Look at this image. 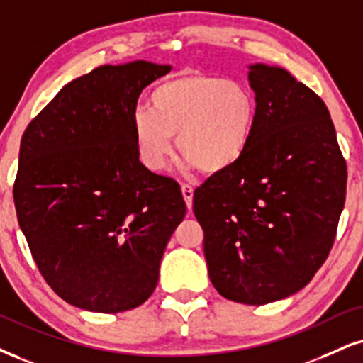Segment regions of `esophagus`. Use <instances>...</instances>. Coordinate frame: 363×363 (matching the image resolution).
Segmentation results:
<instances>
[{"label": "esophagus", "instance_id": "esophagus-1", "mask_svg": "<svg viewBox=\"0 0 363 363\" xmlns=\"http://www.w3.org/2000/svg\"><path fill=\"white\" fill-rule=\"evenodd\" d=\"M182 194H183V199H185V202H186V207L191 208V203H194V186L189 185V183H183Z\"/></svg>", "mask_w": 363, "mask_h": 363}]
</instances>
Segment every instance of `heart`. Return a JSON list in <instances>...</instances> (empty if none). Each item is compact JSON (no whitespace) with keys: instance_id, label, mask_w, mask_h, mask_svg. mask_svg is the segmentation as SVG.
<instances>
[{"instance_id":"heart-1","label":"heart","mask_w":363,"mask_h":363,"mask_svg":"<svg viewBox=\"0 0 363 363\" xmlns=\"http://www.w3.org/2000/svg\"><path fill=\"white\" fill-rule=\"evenodd\" d=\"M150 111L133 116L141 163L151 172L167 167L172 136L185 163L205 173H225L247 153L257 128V99L240 80L186 69L150 92Z\"/></svg>"}]
</instances>
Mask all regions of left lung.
Listing matches in <instances>:
<instances>
[{"instance_id":"obj_1","label":"left lung","mask_w":363,"mask_h":363,"mask_svg":"<svg viewBox=\"0 0 363 363\" xmlns=\"http://www.w3.org/2000/svg\"><path fill=\"white\" fill-rule=\"evenodd\" d=\"M257 128L234 168L194 194L213 288L266 305L310 283L345 205L347 164L325 102L288 70L249 65Z\"/></svg>"}]
</instances>
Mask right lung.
Instances as JSON below:
<instances>
[{
    "instance_id": "right-lung-1",
    "label": "right lung",
    "mask_w": 363,
    "mask_h": 363,
    "mask_svg": "<svg viewBox=\"0 0 363 363\" xmlns=\"http://www.w3.org/2000/svg\"><path fill=\"white\" fill-rule=\"evenodd\" d=\"M172 65H102L60 89L25 129L13 199L38 271L64 301L128 311L151 296L183 220L178 183L138 156L143 89Z\"/></svg>"
}]
</instances>
